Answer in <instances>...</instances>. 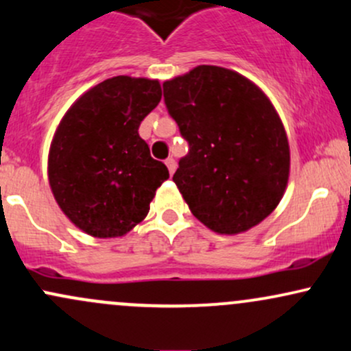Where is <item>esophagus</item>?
<instances>
[{"label":"esophagus","mask_w":351,"mask_h":351,"mask_svg":"<svg viewBox=\"0 0 351 351\" xmlns=\"http://www.w3.org/2000/svg\"><path fill=\"white\" fill-rule=\"evenodd\" d=\"M165 163H167L169 175H173V173H175V169H176V161L173 160V158H167V161H165Z\"/></svg>","instance_id":"1"}]
</instances>
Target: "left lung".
<instances>
[{
  "mask_svg": "<svg viewBox=\"0 0 351 351\" xmlns=\"http://www.w3.org/2000/svg\"><path fill=\"white\" fill-rule=\"evenodd\" d=\"M163 95L190 145L173 182L191 213L219 234L263 221L290 175L287 133L267 95L240 73L210 64L165 82Z\"/></svg>",
  "mask_w": 351,
  "mask_h": 351,
  "instance_id": "left-lung-1",
  "label": "left lung"
}]
</instances>
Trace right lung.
<instances>
[{
    "instance_id": "obj_1",
    "label": "right lung",
    "mask_w": 351,
    "mask_h": 351,
    "mask_svg": "<svg viewBox=\"0 0 351 351\" xmlns=\"http://www.w3.org/2000/svg\"><path fill=\"white\" fill-rule=\"evenodd\" d=\"M160 99L158 80L114 76L80 96L61 119L49 148V186L61 211L84 233L126 234L169 178L138 133Z\"/></svg>"
}]
</instances>
